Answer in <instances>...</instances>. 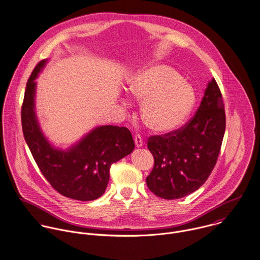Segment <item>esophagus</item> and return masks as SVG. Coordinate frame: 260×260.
I'll return each mask as SVG.
<instances>
[{
    "mask_svg": "<svg viewBox=\"0 0 260 260\" xmlns=\"http://www.w3.org/2000/svg\"><path fill=\"white\" fill-rule=\"evenodd\" d=\"M135 144H136L137 147L143 146L144 142H143V139H142V137H141L140 135H136V136H135Z\"/></svg>",
    "mask_w": 260,
    "mask_h": 260,
    "instance_id": "1",
    "label": "esophagus"
}]
</instances>
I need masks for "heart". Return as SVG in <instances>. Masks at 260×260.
Returning <instances> with one entry per match:
<instances>
[{
  "mask_svg": "<svg viewBox=\"0 0 260 260\" xmlns=\"http://www.w3.org/2000/svg\"><path fill=\"white\" fill-rule=\"evenodd\" d=\"M128 91L143 102L141 116L144 124L158 134L171 133L181 126L197 102L192 86L166 64L139 71L128 81Z\"/></svg>",
  "mask_w": 260,
  "mask_h": 260,
  "instance_id": "1",
  "label": "heart"
}]
</instances>
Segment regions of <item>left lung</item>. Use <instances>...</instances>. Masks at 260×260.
<instances>
[{
    "label": "left lung",
    "mask_w": 260,
    "mask_h": 260,
    "mask_svg": "<svg viewBox=\"0 0 260 260\" xmlns=\"http://www.w3.org/2000/svg\"><path fill=\"white\" fill-rule=\"evenodd\" d=\"M225 132L222 94L212 79L196 115L182 127L148 138L154 158L146 177L151 192L165 200H177L198 190L212 172Z\"/></svg>",
    "instance_id": "left-lung-1"
}]
</instances>
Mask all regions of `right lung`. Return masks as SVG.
I'll list each match as a JSON object with an SVG mask.
<instances>
[{
    "label": "right lung",
    "mask_w": 260,
    "mask_h": 260,
    "mask_svg": "<svg viewBox=\"0 0 260 260\" xmlns=\"http://www.w3.org/2000/svg\"><path fill=\"white\" fill-rule=\"evenodd\" d=\"M46 62L36 66L27 83L22 106L24 138L40 171L58 193L82 202L96 200L106 191L111 166L134 150L132 134L123 126L102 125L67 150L54 147L43 135L35 112V80Z\"/></svg>",
    "instance_id": "1"
}]
</instances>
